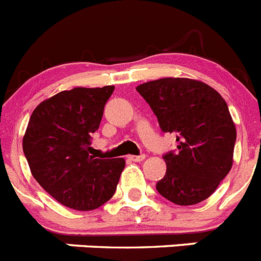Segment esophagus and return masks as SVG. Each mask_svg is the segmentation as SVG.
<instances>
[{"mask_svg": "<svg viewBox=\"0 0 261 261\" xmlns=\"http://www.w3.org/2000/svg\"><path fill=\"white\" fill-rule=\"evenodd\" d=\"M130 161H133V162H141V161H144L145 158H146V155L145 154H141V155H129L128 156Z\"/></svg>", "mask_w": 261, "mask_h": 261, "instance_id": "1", "label": "esophagus"}]
</instances>
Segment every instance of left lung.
I'll use <instances>...</instances> for the list:
<instances>
[{"label": "left lung", "mask_w": 261, "mask_h": 261, "mask_svg": "<svg viewBox=\"0 0 261 261\" xmlns=\"http://www.w3.org/2000/svg\"><path fill=\"white\" fill-rule=\"evenodd\" d=\"M177 150L163 155L167 170L156 191L177 205L208 199L232 166L237 130L225 99L190 78H161L136 87Z\"/></svg>", "instance_id": "8db88e82"}]
</instances>
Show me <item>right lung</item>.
<instances>
[{
	"mask_svg": "<svg viewBox=\"0 0 261 261\" xmlns=\"http://www.w3.org/2000/svg\"><path fill=\"white\" fill-rule=\"evenodd\" d=\"M115 86L75 87L41 102L23 137L32 176L53 199L75 211H93L114 196L123 158L90 155L91 135Z\"/></svg>",
	"mask_w": 261,
	"mask_h": 261,
	"instance_id": "right-lung-1",
	"label": "right lung"
}]
</instances>
